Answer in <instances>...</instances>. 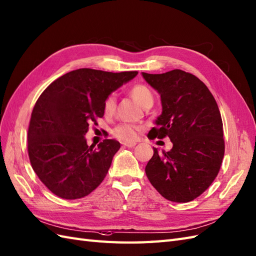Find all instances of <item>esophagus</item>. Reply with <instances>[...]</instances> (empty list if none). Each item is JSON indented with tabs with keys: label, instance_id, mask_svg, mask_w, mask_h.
Listing matches in <instances>:
<instances>
[{
	"label": "esophagus",
	"instance_id": "obj_1",
	"mask_svg": "<svg viewBox=\"0 0 256 256\" xmlns=\"http://www.w3.org/2000/svg\"><path fill=\"white\" fill-rule=\"evenodd\" d=\"M135 144H136V142H123V146H126V147H128V148L134 147Z\"/></svg>",
	"mask_w": 256,
	"mask_h": 256
}]
</instances>
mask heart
Masks as SVG:
<instances>
[{
    "mask_svg": "<svg viewBox=\"0 0 256 256\" xmlns=\"http://www.w3.org/2000/svg\"><path fill=\"white\" fill-rule=\"evenodd\" d=\"M130 93L137 103L142 107L153 104V94L148 86H146L144 84H136L132 88V89H130ZM114 108H116V98L114 96H109L104 102V112L105 114H112L114 112ZM140 130V126H136V124L120 123L119 126H116L114 128L112 134L116 138H118L120 140L130 142L136 140Z\"/></svg>",
    "mask_w": 256,
    "mask_h": 256,
    "instance_id": "obj_1",
    "label": "heart"
}]
</instances>
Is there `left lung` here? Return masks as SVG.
<instances>
[{"mask_svg":"<svg viewBox=\"0 0 256 256\" xmlns=\"http://www.w3.org/2000/svg\"><path fill=\"white\" fill-rule=\"evenodd\" d=\"M144 78L160 96L162 114L150 140L170 137L172 148L158 152L146 166L151 184L166 200L188 202L202 194L218 176L224 156L220 110L206 84L181 70Z\"/></svg>","mask_w":256,"mask_h":256,"instance_id":"1","label":"left lung"}]
</instances>
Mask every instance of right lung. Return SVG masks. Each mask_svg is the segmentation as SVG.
<instances>
[{
    "instance_id": "1",
    "label": "right lung",
    "mask_w": 256,
    "mask_h": 256,
    "mask_svg": "<svg viewBox=\"0 0 256 256\" xmlns=\"http://www.w3.org/2000/svg\"><path fill=\"white\" fill-rule=\"evenodd\" d=\"M137 74L79 68L40 94L28 126V152L33 170L54 195L82 198L104 180L120 142L105 140L98 147L88 146L84 135L89 124L104 116L109 94Z\"/></svg>"
}]
</instances>
